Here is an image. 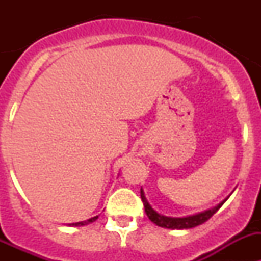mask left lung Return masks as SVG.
<instances>
[{
    "mask_svg": "<svg viewBox=\"0 0 261 261\" xmlns=\"http://www.w3.org/2000/svg\"><path fill=\"white\" fill-rule=\"evenodd\" d=\"M140 196L141 201H143L144 203V207H145V213L147 217H149V220L151 221V222H154L156 226H160V227L173 228V230H175V228H177V230H184V228H192L196 227V226L202 225V223L206 222L207 220H210L228 198L227 197V198L223 199L221 203H218L217 206L212 207V208L210 210H206V211L203 212L196 213V215L186 216V217H169V216L160 215V213H158L155 210H152V207L150 206L149 202H147L143 188L140 189Z\"/></svg>",
    "mask_w": 261,
    "mask_h": 261,
    "instance_id": "8db88e82",
    "label": "left lung"
}]
</instances>
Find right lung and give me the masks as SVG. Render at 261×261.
I'll return each mask as SVG.
<instances>
[{"instance_id": "right-lung-1", "label": "right lung", "mask_w": 261, "mask_h": 261, "mask_svg": "<svg viewBox=\"0 0 261 261\" xmlns=\"http://www.w3.org/2000/svg\"><path fill=\"white\" fill-rule=\"evenodd\" d=\"M97 218H98V216H94V217H92V218H89V220H87V221H82V222H75V223H69V226H84V225H88V223H92V222H94V221L97 220Z\"/></svg>"}]
</instances>
